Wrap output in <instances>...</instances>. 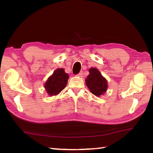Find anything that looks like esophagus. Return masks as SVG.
I'll list each match as a JSON object with an SVG mask.
<instances>
[{
    "label": "esophagus",
    "mask_w": 153,
    "mask_h": 153,
    "mask_svg": "<svg viewBox=\"0 0 153 153\" xmlns=\"http://www.w3.org/2000/svg\"><path fill=\"white\" fill-rule=\"evenodd\" d=\"M82 75H83V73H82V72H79V73L78 74H77L76 76H79V77H82Z\"/></svg>",
    "instance_id": "esophagus-1"
}]
</instances>
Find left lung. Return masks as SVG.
Listing matches in <instances>:
<instances>
[{
    "mask_svg": "<svg viewBox=\"0 0 153 153\" xmlns=\"http://www.w3.org/2000/svg\"><path fill=\"white\" fill-rule=\"evenodd\" d=\"M90 74L87 76L86 86L93 94L99 97L107 91V82L102 76L99 71L96 68L90 69Z\"/></svg>",
    "mask_w": 153,
    "mask_h": 153,
    "instance_id": "1",
    "label": "left lung"
}]
</instances>
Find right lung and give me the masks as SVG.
Returning a JSON list of instances; mask_svg holds the SVG:
<instances>
[{
	"instance_id": "obj_1",
	"label": "right lung",
	"mask_w": 153,
	"mask_h": 153,
	"mask_svg": "<svg viewBox=\"0 0 153 153\" xmlns=\"http://www.w3.org/2000/svg\"><path fill=\"white\" fill-rule=\"evenodd\" d=\"M68 79L69 75L63 69H57L46 82L45 88L46 92L50 96L58 94L67 86Z\"/></svg>"
}]
</instances>
